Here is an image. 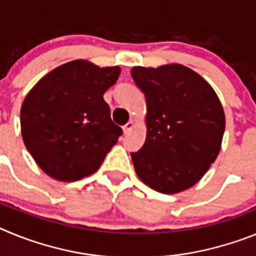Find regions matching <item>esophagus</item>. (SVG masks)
Masks as SVG:
<instances>
[{
    "label": "esophagus",
    "mask_w": 256,
    "mask_h": 256,
    "mask_svg": "<svg viewBox=\"0 0 256 256\" xmlns=\"http://www.w3.org/2000/svg\"><path fill=\"white\" fill-rule=\"evenodd\" d=\"M133 126H134V122L130 120V122H128V123L126 124V126H123V132L126 133H126H130V130H133Z\"/></svg>",
    "instance_id": "esophagus-1"
}]
</instances>
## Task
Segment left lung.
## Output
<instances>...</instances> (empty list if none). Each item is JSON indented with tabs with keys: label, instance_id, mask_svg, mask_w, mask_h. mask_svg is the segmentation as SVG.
Here are the masks:
<instances>
[{
	"label": "left lung",
	"instance_id": "8db88e82",
	"mask_svg": "<svg viewBox=\"0 0 256 256\" xmlns=\"http://www.w3.org/2000/svg\"><path fill=\"white\" fill-rule=\"evenodd\" d=\"M146 97V141L132 152L140 180L162 194H178L202 178L222 148L224 110L212 86L180 64L134 66Z\"/></svg>",
	"mask_w": 256,
	"mask_h": 256
}]
</instances>
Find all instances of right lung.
Masks as SVG:
<instances>
[{"label": "right lung", "mask_w": 256, "mask_h": 256, "mask_svg": "<svg viewBox=\"0 0 256 256\" xmlns=\"http://www.w3.org/2000/svg\"><path fill=\"white\" fill-rule=\"evenodd\" d=\"M119 74V66L74 60L51 70L26 94L20 110L22 141L47 176L74 182L100 168L123 133L104 100Z\"/></svg>", "instance_id": "obj_1"}]
</instances>
